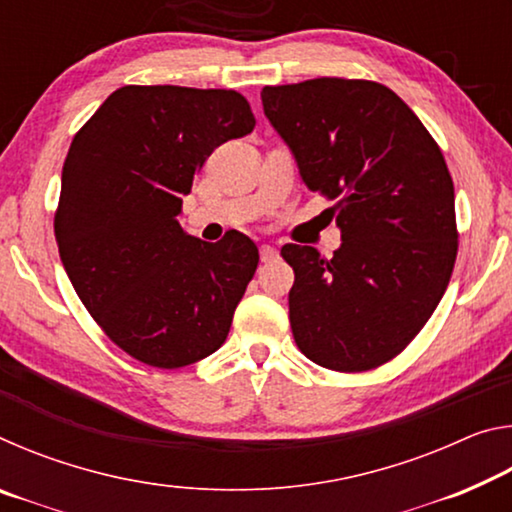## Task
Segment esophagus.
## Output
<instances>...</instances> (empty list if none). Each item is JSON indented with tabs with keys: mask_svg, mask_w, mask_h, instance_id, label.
I'll use <instances>...</instances> for the list:
<instances>
[{
	"mask_svg": "<svg viewBox=\"0 0 512 512\" xmlns=\"http://www.w3.org/2000/svg\"><path fill=\"white\" fill-rule=\"evenodd\" d=\"M259 257H262V262H273V259L280 257V250L271 244H264L262 248H259Z\"/></svg>",
	"mask_w": 512,
	"mask_h": 512,
	"instance_id": "34e87169",
	"label": "esophagus"
}]
</instances>
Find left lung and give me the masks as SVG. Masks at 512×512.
<instances>
[{
    "label": "left lung",
    "instance_id": "1",
    "mask_svg": "<svg viewBox=\"0 0 512 512\" xmlns=\"http://www.w3.org/2000/svg\"><path fill=\"white\" fill-rule=\"evenodd\" d=\"M264 115L302 183L332 198L341 248L287 244L289 320L318 366L391 361L431 318L454 271V183L415 112L386 85L311 79L262 90Z\"/></svg>",
    "mask_w": 512,
    "mask_h": 512
}]
</instances>
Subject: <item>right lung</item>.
Listing matches in <instances>:
<instances>
[{
  "mask_svg": "<svg viewBox=\"0 0 512 512\" xmlns=\"http://www.w3.org/2000/svg\"><path fill=\"white\" fill-rule=\"evenodd\" d=\"M253 128L235 90L126 85L69 146L58 253L85 309L137 361L183 368L230 332L257 246L237 230L207 244L180 228L178 214L216 146Z\"/></svg>",
  "mask_w": 512,
  "mask_h": 512,
  "instance_id": "obj_1",
  "label": "right lung"
}]
</instances>
